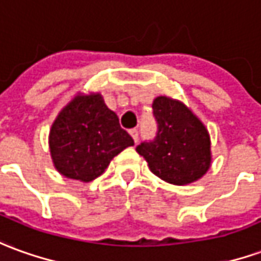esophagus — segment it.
<instances>
[{"instance_id":"34e87169","label":"esophagus","mask_w":261,"mask_h":261,"mask_svg":"<svg viewBox=\"0 0 261 261\" xmlns=\"http://www.w3.org/2000/svg\"><path fill=\"white\" fill-rule=\"evenodd\" d=\"M130 136L133 137V140H134V141H138V130H137V128H133V130H130Z\"/></svg>"}]
</instances>
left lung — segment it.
<instances>
[{"instance_id":"1","label":"left lung","mask_w":261,"mask_h":261,"mask_svg":"<svg viewBox=\"0 0 261 261\" xmlns=\"http://www.w3.org/2000/svg\"><path fill=\"white\" fill-rule=\"evenodd\" d=\"M158 124L151 141L137 145L152 174L174 185L198 181L211 167V138L206 127L187 106L165 96L152 103Z\"/></svg>"}]
</instances>
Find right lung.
Here are the masks:
<instances>
[{"instance_id":"add662e5","label":"right lung","mask_w":261,"mask_h":261,"mask_svg":"<svg viewBox=\"0 0 261 261\" xmlns=\"http://www.w3.org/2000/svg\"><path fill=\"white\" fill-rule=\"evenodd\" d=\"M134 140L120 127L99 93L77 94L62 109L49 133L55 168L66 178L90 182Z\"/></svg>"}]
</instances>
